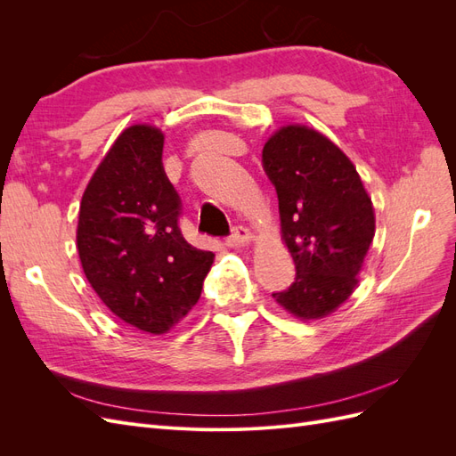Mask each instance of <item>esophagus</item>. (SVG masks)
Listing matches in <instances>:
<instances>
[{"label":"esophagus","instance_id":"34e87169","mask_svg":"<svg viewBox=\"0 0 456 456\" xmlns=\"http://www.w3.org/2000/svg\"><path fill=\"white\" fill-rule=\"evenodd\" d=\"M251 240H253L251 232L247 230L245 226H233L232 233L226 238V245H230V247H245V245L251 243Z\"/></svg>","mask_w":456,"mask_h":456}]
</instances>
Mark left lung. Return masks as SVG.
I'll return each instance as SVG.
<instances>
[{
    "instance_id": "8db88e82",
    "label": "left lung",
    "mask_w": 456,
    "mask_h": 456,
    "mask_svg": "<svg viewBox=\"0 0 456 456\" xmlns=\"http://www.w3.org/2000/svg\"><path fill=\"white\" fill-rule=\"evenodd\" d=\"M262 167L280 201L281 233L297 275L272 293L302 320L338 308L357 285L375 236V211L354 163L308 127L280 129L262 148Z\"/></svg>"
}]
</instances>
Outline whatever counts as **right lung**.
Here are the masks:
<instances>
[{"instance_id":"add662e5","label":"right lung","mask_w":456,"mask_h":456,"mask_svg":"<svg viewBox=\"0 0 456 456\" xmlns=\"http://www.w3.org/2000/svg\"><path fill=\"white\" fill-rule=\"evenodd\" d=\"M163 134L123 131L81 198L77 253L91 287L119 320L165 333L201 295L213 253L178 226L181 196L163 169Z\"/></svg>"}]
</instances>
